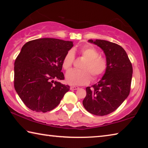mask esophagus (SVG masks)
<instances>
[{
	"mask_svg": "<svg viewBox=\"0 0 148 148\" xmlns=\"http://www.w3.org/2000/svg\"><path fill=\"white\" fill-rule=\"evenodd\" d=\"M78 89H79V87L77 86H71V90H77Z\"/></svg>",
	"mask_w": 148,
	"mask_h": 148,
	"instance_id": "esophagus-1",
	"label": "esophagus"
}]
</instances>
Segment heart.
<instances>
[{"label": "heart", "mask_w": 148, "mask_h": 148, "mask_svg": "<svg viewBox=\"0 0 148 148\" xmlns=\"http://www.w3.org/2000/svg\"><path fill=\"white\" fill-rule=\"evenodd\" d=\"M82 56L86 59L80 66L82 70H71L66 74L67 83L71 85H86L91 79L97 80L106 73L108 68V62L105 57L100 56V52L95 47L85 46L79 50ZM74 53L69 50L65 55L62 66L65 71H69L74 63Z\"/></svg>", "instance_id": "heart-1"}]
</instances>
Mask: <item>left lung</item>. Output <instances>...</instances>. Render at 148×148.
I'll list each match as a JSON object with an SVG mask.
<instances>
[{
    "instance_id": "1",
    "label": "left lung",
    "mask_w": 148,
    "mask_h": 148,
    "mask_svg": "<svg viewBox=\"0 0 148 148\" xmlns=\"http://www.w3.org/2000/svg\"><path fill=\"white\" fill-rule=\"evenodd\" d=\"M88 41L103 50L108 68L98 84L86 87L83 105L89 113L103 116L117 110L129 96L132 66L126 51L119 45L103 40Z\"/></svg>"
}]
</instances>
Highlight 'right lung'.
Instances as JSON below:
<instances>
[{
	"mask_svg": "<svg viewBox=\"0 0 148 148\" xmlns=\"http://www.w3.org/2000/svg\"><path fill=\"white\" fill-rule=\"evenodd\" d=\"M73 44L56 38H39L22 47L14 64V87L32 111L47 112L57 106L70 89L61 84L62 62Z\"/></svg>",
	"mask_w": 148,
	"mask_h": 148,
	"instance_id": "right-lung-1",
	"label": "right lung"
}]
</instances>
